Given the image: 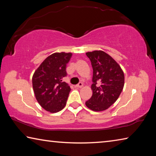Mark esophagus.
<instances>
[{
    "label": "esophagus",
    "instance_id": "1",
    "mask_svg": "<svg viewBox=\"0 0 156 156\" xmlns=\"http://www.w3.org/2000/svg\"><path fill=\"white\" fill-rule=\"evenodd\" d=\"M83 87V83H79L77 85H76V87L77 88H82Z\"/></svg>",
    "mask_w": 156,
    "mask_h": 156
}]
</instances>
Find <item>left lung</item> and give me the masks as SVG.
<instances>
[{"label": "left lung", "mask_w": 156, "mask_h": 156, "mask_svg": "<svg viewBox=\"0 0 156 156\" xmlns=\"http://www.w3.org/2000/svg\"><path fill=\"white\" fill-rule=\"evenodd\" d=\"M86 55L93 68V94L85 105L94 112H102L119 98L125 84V75L119 64L105 51L96 50Z\"/></svg>", "instance_id": "8db88e82"}]
</instances>
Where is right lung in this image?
I'll return each instance as SVG.
<instances>
[{
  "label": "right lung",
  "instance_id": "add662e5",
  "mask_svg": "<svg viewBox=\"0 0 156 156\" xmlns=\"http://www.w3.org/2000/svg\"><path fill=\"white\" fill-rule=\"evenodd\" d=\"M72 53L56 52L50 55L34 73L32 86L37 101L44 110L57 113L65 107L70 87L62 81Z\"/></svg>",
  "mask_w": 156,
  "mask_h": 156
}]
</instances>
